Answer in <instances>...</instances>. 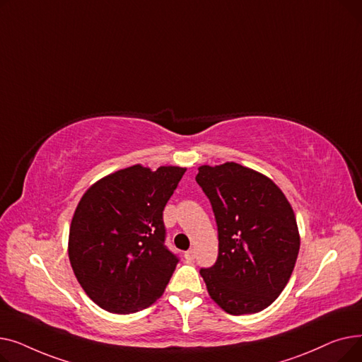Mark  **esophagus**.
<instances>
[{
    "mask_svg": "<svg viewBox=\"0 0 362 362\" xmlns=\"http://www.w3.org/2000/svg\"><path fill=\"white\" fill-rule=\"evenodd\" d=\"M185 258H186V259H189V261H192V259L195 258V250H189V251H186V252H185Z\"/></svg>",
    "mask_w": 362,
    "mask_h": 362,
    "instance_id": "esophagus-1",
    "label": "esophagus"
}]
</instances>
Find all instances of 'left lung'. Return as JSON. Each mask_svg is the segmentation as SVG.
<instances>
[{
    "mask_svg": "<svg viewBox=\"0 0 362 362\" xmlns=\"http://www.w3.org/2000/svg\"><path fill=\"white\" fill-rule=\"evenodd\" d=\"M195 179L218 230L217 261L199 272L206 291L232 315L259 313L281 293L298 258L292 205L272 179L233 161L201 165Z\"/></svg>",
    "mask_w": 362,
    "mask_h": 362,
    "instance_id": "1",
    "label": "left lung"
}]
</instances>
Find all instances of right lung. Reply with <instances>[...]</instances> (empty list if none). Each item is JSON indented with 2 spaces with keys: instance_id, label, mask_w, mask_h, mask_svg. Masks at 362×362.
Instances as JSON below:
<instances>
[{
  "instance_id": "1",
  "label": "right lung",
  "mask_w": 362,
  "mask_h": 362,
  "mask_svg": "<svg viewBox=\"0 0 362 362\" xmlns=\"http://www.w3.org/2000/svg\"><path fill=\"white\" fill-rule=\"evenodd\" d=\"M186 168L132 165L95 182L81 198L69 232L76 279L98 307L114 314L152 305L173 274L163 211Z\"/></svg>"
}]
</instances>
